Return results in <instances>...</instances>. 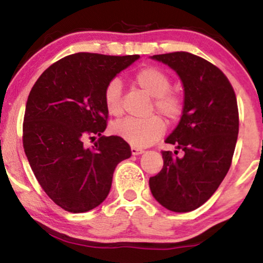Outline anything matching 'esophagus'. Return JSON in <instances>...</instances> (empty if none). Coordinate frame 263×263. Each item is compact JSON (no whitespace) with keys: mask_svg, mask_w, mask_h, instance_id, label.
<instances>
[{"mask_svg":"<svg viewBox=\"0 0 263 263\" xmlns=\"http://www.w3.org/2000/svg\"><path fill=\"white\" fill-rule=\"evenodd\" d=\"M144 151L143 149H141V148H137V147H131V153L134 156H140V155H142V153H143Z\"/></svg>","mask_w":263,"mask_h":263,"instance_id":"esophagus-1","label":"esophagus"}]
</instances>
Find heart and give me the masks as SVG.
Listing matches in <instances>:
<instances>
[{"label": "heart", "instance_id": "1", "mask_svg": "<svg viewBox=\"0 0 263 263\" xmlns=\"http://www.w3.org/2000/svg\"><path fill=\"white\" fill-rule=\"evenodd\" d=\"M135 81L143 91L155 98V107L170 121H176L183 112V100L171 91L172 81L167 74L156 66H147L135 75ZM122 85L119 79H112L104 90V102L107 112L119 116L121 107ZM115 136L122 138L132 147H147L158 140L165 131V123L159 116L148 119H123L111 126Z\"/></svg>", "mask_w": 263, "mask_h": 263}]
</instances>
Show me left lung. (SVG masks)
I'll return each instance as SVG.
<instances>
[{
	"instance_id": "1",
	"label": "left lung",
	"mask_w": 263,
	"mask_h": 263,
	"mask_svg": "<svg viewBox=\"0 0 263 263\" xmlns=\"http://www.w3.org/2000/svg\"><path fill=\"white\" fill-rule=\"evenodd\" d=\"M151 59L173 69L183 83L182 117L165 142L184 155L163 151V168L149 178V189L165 209L188 213L216 192L230 170L238 135L236 96L224 73L200 57L174 52Z\"/></svg>"
}]
</instances>
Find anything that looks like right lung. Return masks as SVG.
<instances>
[{"instance_id": "add662e5", "label": "right lung", "mask_w": 263, "mask_h": 263, "mask_svg": "<svg viewBox=\"0 0 263 263\" xmlns=\"http://www.w3.org/2000/svg\"><path fill=\"white\" fill-rule=\"evenodd\" d=\"M140 55L77 53L43 71L29 92L23 122V148L38 183L69 213L99 206L110 193L116 165L131 157L117 136H101L108 112L104 90ZM99 140L91 149L87 137Z\"/></svg>"}]
</instances>
